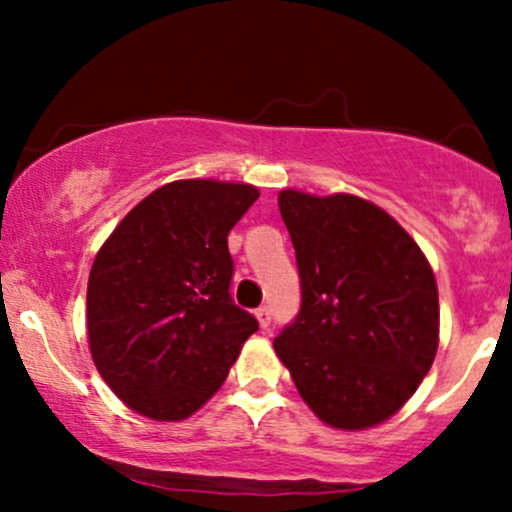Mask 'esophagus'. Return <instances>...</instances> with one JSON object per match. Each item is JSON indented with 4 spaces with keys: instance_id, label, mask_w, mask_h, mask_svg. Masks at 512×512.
<instances>
[{
    "instance_id": "obj_1",
    "label": "esophagus",
    "mask_w": 512,
    "mask_h": 512,
    "mask_svg": "<svg viewBox=\"0 0 512 512\" xmlns=\"http://www.w3.org/2000/svg\"><path fill=\"white\" fill-rule=\"evenodd\" d=\"M255 315H257V320H260L262 330H267V327L272 325V308H269V305H260V308L255 310Z\"/></svg>"
}]
</instances>
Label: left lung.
<instances>
[{
    "label": "left lung",
    "mask_w": 512,
    "mask_h": 512,
    "mask_svg": "<svg viewBox=\"0 0 512 512\" xmlns=\"http://www.w3.org/2000/svg\"><path fill=\"white\" fill-rule=\"evenodd\" d=\"M296 250L301 308L276 356L325 424L390 419L438 349V289L424 252L383 209L354 195H279Z\"/></svg>",
    "instance_id": "obj_1"
}]
</instances>
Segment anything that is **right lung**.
<instances>
[{"label": "right lung", "mask_w": 512, "mask_h": 512, "mask_svg": "<svg viewBox=\"0 0 512 512\" xmlns=\"http://www.w3.org/2000/svg\"><path fill=\"white\" fill-rule=\"evenodd\" d=\"M260 192L178 180L142 199L88 276V344L127 407L180 421L202 407L260 322L231 298L228 233Z\"/></svg>", "instance_id": "obj_1"}]
</instances>
